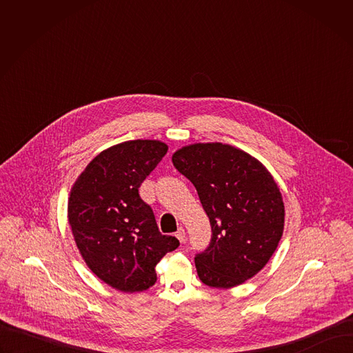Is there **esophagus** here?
<instances>
[{
	"label": "esophagus",
	"mask_w": 353,
	"mask_h": 353,
	"mask_svg": "<svg viewBox=\"0 0 353 353\" xmlns=\"http://www.w3.org/2000/svg\"><path fill=\"white\" fill-rule=\"evenodd\" d=\"M176 237L180 240V243L185 241V230H184V228H179V230L176 232Z\"/></svg>",
	"instance_id": "esophagus-1"
}]
</instances>
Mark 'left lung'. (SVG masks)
I'll return each mask as SVG.
<instances>
[{
	"instance_id": "left-lung-1",
	"label": "left lung",
	"mask_w": 353,
	"mask_h": 353,
	"mask_svg": "<svg viewBox=\"0 0 353 353\" xmlns=\"http://www.w3.org/2000/svg\"><path fill=\"white\" fill-rule=\"evenodd\" d=\"M196 188L212 237L195 256L201 282L229 289L259 274L279 244L283 198L267 168L244 150L222 143H191L172 157Z\"/></svg>"
}]
</instances>
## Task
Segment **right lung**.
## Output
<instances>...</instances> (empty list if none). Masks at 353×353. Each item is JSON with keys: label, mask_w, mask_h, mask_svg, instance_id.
Listing matches in <instances>:
<instances>
[{"label": "right lung", "mask_w": 353, "mask_h": 353, "mask_svg": "<svg viewBox=\"0 0 353 353\" xmlns=\"http://www.w3.org/2000/svg\"><path fill=\"white\" fill-rule=\"evenodd\" d=\"M168 152L157 139L113 145L94 157L74 183L68 222L89 270L124 293L149 289L157 264L180 243L159 232L138 188Z\"/></svg>", "instance_id": "1"}]
</instances>
